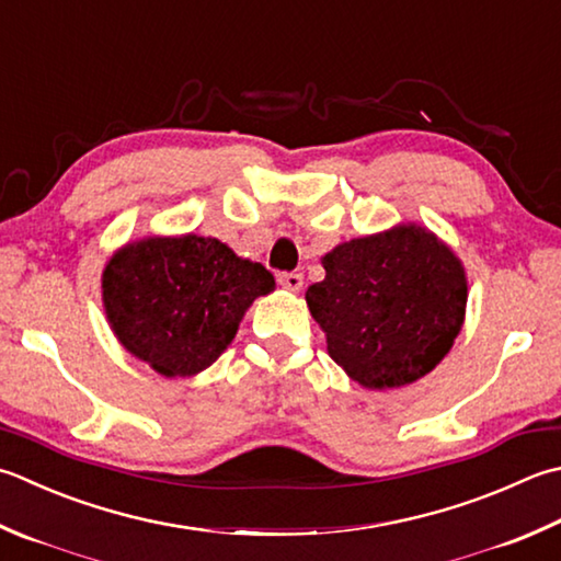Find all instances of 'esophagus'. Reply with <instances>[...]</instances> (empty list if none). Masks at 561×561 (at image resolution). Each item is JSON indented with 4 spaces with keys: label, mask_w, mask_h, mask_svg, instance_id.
Wrapping results in <instances>:
<instances>
[{
    "label": "esophagus",
    "mask_w": 561,
    "mask_h": 561,
    "mask_svg": "<svg viewBox=\"0 0 561 561\" xmlns=\"http://www.w3.org/2000/svg\"><path fill=\"white\" fill-rule=\"evenodd\" d=\"M277 279H279V284H282L284 289L299 291L304 287V274L301 272H282Z\"/></svg>",
    "instance_id": "obj_1"
}]
</instances>
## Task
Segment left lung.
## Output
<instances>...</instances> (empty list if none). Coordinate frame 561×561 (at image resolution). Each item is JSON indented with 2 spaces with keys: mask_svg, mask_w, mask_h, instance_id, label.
Instances as JSON below:
<instances>
[{
  "mask_svg": "<svg viewBox=\"0 0 561 561\" xmlns=\"http://www.w3.org/2000/svg\"><path fill=\"white\" fill-rule=\"evenodd\" d=\"M306 291L328 353L367 389L403 387L440 362L465 321L467 279L433 233L401 226L323 257Z\"/></svg>",
  "mask_w": 561,
  "mask_h": 561,
  "instance_id": "1",
  "label": "left lung"
}]
</instances>
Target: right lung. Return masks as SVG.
<instances>
[{
    "instance_id": "right-lung-1",
    "label": "right lung",
    "mask_w": 561,
    "mask_h": 561,
    "mask_svg": "<svg viewBox=\"0 0 561 561\" xmlns=\"http://www.w3.org/2000/svg\"><path fill=\"white\" fill-rule=\"evenodd\" d=\"M106 316L121 343L164 377H192L218 359L272 272L216 238H146L108 260Z\"/></svg>"
}]
</instances>
